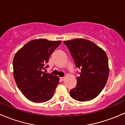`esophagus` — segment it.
<instances>
[{
  "mask_svg": "<svg viewBox=\"0 0 125 125\" xmlns=\"http://www.w3.org/2000/svg\"><path fill=\"white\" fill-rule=\"evenodd\" d=\"M60 80L63 81L65 80V78H64V77H63V78H61H61H60Z\"/></svg>",
  "mask_w": 125,
  "mask_h": 125,
  "instance_id": "esophagus-1",
  "label": "esophagus"
}]
</instances>
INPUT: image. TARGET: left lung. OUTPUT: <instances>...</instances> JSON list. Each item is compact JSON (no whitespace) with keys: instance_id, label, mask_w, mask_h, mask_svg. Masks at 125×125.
Returning <instances> with one entry per match:
<instances>
[{"instance_id":"obj_1","label":"left lung","mask_w":125,"mask_h":125,"mask_svg":"<svg viewBox=\"0 0 125 125\" xmlns=\"http://www.w3.org/2000/svg\"><path fill=\"white\" fill-rule=\"evenodd\" d=\"M70 51L76 66L81 69L77 77L76 87L70 96L81 102L91 101L97 97L105 86L109 76L107 55L105 51L84 38L64 41Z\"/></svg>"}]
</instances>
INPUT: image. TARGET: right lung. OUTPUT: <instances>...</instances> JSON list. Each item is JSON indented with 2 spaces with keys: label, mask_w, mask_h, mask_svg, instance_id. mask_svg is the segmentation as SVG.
Listing matches in <instances>:
<instances>
[{
  "label": "right lung",
  "mask_w": 125,
  "mask_h": 125,
  "mask_svg": "<svg viewBox=\"0 0 125 125\" xmlns=\"http://www.w3.org/2000/svg\"><path fill=\"white\" fill-rule=\"evenodd\" d=\"M61 41L40 38L30 41L15 53L13 76L18 88L31 101L44 102L51 99L59 83L58 76L43 72L44 65Z\"/></svg>",
  "instance_id": "add662e5"
}]
</instances>
